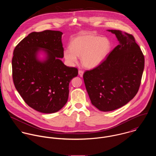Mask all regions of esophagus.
Instances as JSON below:
<instances>
[{
	"label": "esophagus",
	"instance_id": "obj_1",
	"mask_svg": "<svg viewBox=\"0 0 156 156\" xmlns=\"http://www.w3.org/2000/svg\"><path fill=\"white\" fill-rule=\"evenodd\" d=\"M79 75L80 77H83V71H82V70H79Z\"/></svg>",
	"mask_w": 156,
	"mask_h": 156
}]
</instances>
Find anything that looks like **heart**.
I'll return each instance as SVG.
<instances>
[{
	"label": "heart",
	"instance_id": "heart-1",
	"mask_svg": "<svg viewBox=\"0 0 156 156\" xmlns=\"http://www.w3.org/2000/svg\"><path fill=\"white\" fill-rule=\"evenodd\" d=\"M70 49L64 51V56L70 64L77 62L81 57L82 64L88 68H94L100 65L108 56L111 43L105 37L92 34H83L73 38L70 43Z\"/></svg>",
	"mask_w": 156,
	"mask_h": 156
}]
</instances>
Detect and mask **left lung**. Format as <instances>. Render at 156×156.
Instances as JSON below:
<instances>
[{"mask_svg":"<svg viewBox=\"0 0 156 156\" xmlns=\"http://www.w3.org/2000/svg\"><path fill=\"white\" fill-rule=\"evenodd\" d=\"M119 44L98 66L86 71L83 80L91 103L101 111H114L136 95L145 59L133 36L119 30H108Z\"/></svg>","mask_w":156,"mask_h":156,"instance_id":"8db88e82","label":"left lung"}]
</instances>
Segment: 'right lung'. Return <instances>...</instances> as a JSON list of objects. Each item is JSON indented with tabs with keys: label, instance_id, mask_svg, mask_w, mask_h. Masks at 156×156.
<instances>
[{
	"label": "right lung",
	"instance_id": "obj_1",
	"mask_svg": "<svg viewBox=\"0 0 156 156\" xmlns=\"http://www.w3.org/2000/svg\"><path fill=\"white\" fill-rule=\"evenodd\" d=\"M62 32L46 30L34 32L16 47L12 59L15 87L25 103L37 111L52 113L67 103L69 83L78 75L75 67L66 66ZM45 53L44 60L38 55Z\"/></svg>",
	"mask_w": 156,
	"mask_h": 156
}]
</instances>
